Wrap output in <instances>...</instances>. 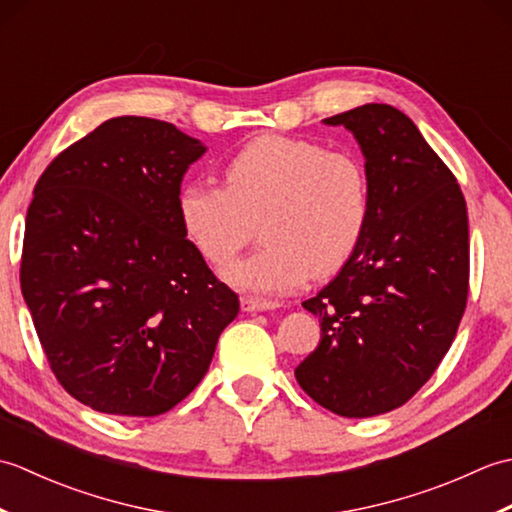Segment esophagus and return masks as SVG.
Segmentation results:
<instances>
[{
	"label": "esophagus",
	"mask_w": 512,
	"mask_h": 512,
	"mask_svg": "<svg viewBox=\"0 0 512 512\" xmlns=\"http://www.w3.org/2000/svg\"><path fill=\"white\" fill-rule=\"evenodd\" d=\"M275 308H279L277 301L242 297V310H244V312H264V310H275Z\"/></svg>",
	"instance_id": "1"
}]
</instances>
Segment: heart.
Segmentation results:
<instances>
[{
  "instance_id": "obj_1",
  "label": "heart",
  "mask_w": 512,
  "mask_h": 512,
  "mask_svg": "<svg viewBox=\"0 0 512 512\" xmlns=\"http://www.w3.org/2000/svg\"><path fill=\"white\" fill-rule=\"evenodd\" d=\"M372 213L365 162L354 151L264 134L224 165V187L184 182L178 217L189 242L215 268L231 264L262 220L264 250L226 270L237 288L279 295L310 275L328 277L356 253Z\"/></svg>"
}]
</instances>
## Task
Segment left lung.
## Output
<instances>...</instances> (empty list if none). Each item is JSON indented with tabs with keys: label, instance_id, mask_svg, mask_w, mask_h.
<instances>
[{
	"label": "left lung",
	"instance_id": "obj_1",
	"mask_svg": "<svg viewBox=\"0 0 512 512\" xmlns=\"http://www.w3.org/2000/svg\"><path fill=\"white\" fill-rule=\"evenodd\" d=\"M325 123L361 145L372 213L350 262L303 301L321 341L295 376L321 407L369 418L405 405L449 352L469 297V217L451 169L396 107Z\"/></svg>",
	"mask_w": 512,
	"mask_h": 512
}]
</instances>
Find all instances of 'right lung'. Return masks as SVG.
I'll return each mask as SVG.
<instances>
[{"instance_id":"right-lung-1","label":"right lung","mask_w":512,"mask_h":512,"mask_svg":"<svg viewBox=\"0 0 512 512\" xmlns=\"http://www.w3.org/2000/svg\"><path fill=\"white\" fill-rule=\"evenodd\" d=\"M206 147L176 125L110 118L35 184L19 281L52 374L83 405L151 418L204 378L239 312L187 239L182 176Z\"/></svg>"}]
</instances>
